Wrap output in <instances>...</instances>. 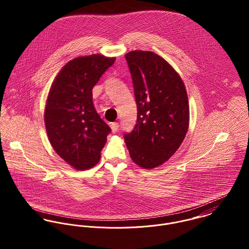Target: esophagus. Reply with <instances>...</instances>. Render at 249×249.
I'll return each mask as SVG.
<instances>
[{
  "instance_id": "1",
  "label": "esophagus",
  "mask_w": 249,
  "mask_h": 249,
  "mask_svg": "<svg viewBox=\"0 0 249 249\" xmlns=\"http://www.w3.org/2000/svg\"><path fill=\"white\" fill-rule=\"evenodd\" d=\"M119 124L118 123H113L112 124H111V129H112V132H117L118 130H119Z\"/></svg>"
}]
</instances>
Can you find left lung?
Wrapping results in <instances>:
<instances>
[{
  "label": "left lung",
  "instance_id": "left-lung-1",
  "mask_svg": "<svg viewBox=\"0 0 249 249\" xmlns=\"http://www.w3.org/2000/svg\"><path fill=\"white\" fill-rule=\"evenodd\" d=\"M137 105V122L124 138L131 159L143 169L168 161L189 127V103L184 83L175 69L151 52L125 54Z\"/></svg>",
  "mask_w": 249,
  "mask_h": 249
}]
</instances>
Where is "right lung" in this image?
I'll return each mask as SVG.
<instances>
[{
  "instance_id": "add662e5",
  "label": "right lung",
  "mask_w": 249,
  "mask_h": 249,
  "mask_svg": "<svg viewBox=\"0 0 249 249\" xmlns=\"http://www.w3.org/2000/svg\"><path fill=\"white\" fill-rule=\"evenodd\" d=\"M115 57L101 54L76 57L58 72L49 92L45 124L55 152L75 170L94 167L111 128L93 104L92 90Z\"/></svg>"
}]
</instances>
